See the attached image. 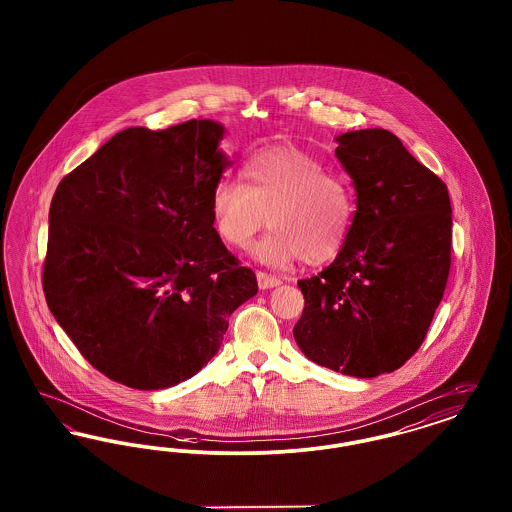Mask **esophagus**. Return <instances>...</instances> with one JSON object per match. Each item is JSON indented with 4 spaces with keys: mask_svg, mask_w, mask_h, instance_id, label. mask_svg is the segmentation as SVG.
Wrapping results in <instances>:
<instances>
[{
    "mask_svg": "<svg viewBox=\"0 0 512 512\" xmlns=\"http://www.w3.org/2000/svg\"><path fill=\"white\" fill-rule=\"evenodd\" d=\"M257 282H259V288H261V290H270V288H276V286L282 284L280 278L270 276L267 272H257Z\"/></svg>",
    "mask_w": 512,
    "mask_h": 512,
    "instance_id": "1",
    "label": "esophagus"
}]
</instances>
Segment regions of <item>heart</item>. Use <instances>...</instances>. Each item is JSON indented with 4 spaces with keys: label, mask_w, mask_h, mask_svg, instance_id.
<instances>
[{
    "label": "heart",
    "mask_w": 512,
    "mask_h": 512,
    "mask_svg": "<svg viewBox=\"0 0 512 512\" xmlns=\"http://www.w3.org/2000/svg\"><path fill=\"white\" fill-rule=\"evenodd\" d=\"M211 219L224 244L244 249L268 220L270 232L253 257L286 268L303 257L309 265L334 259L357 215L351 184L315 155L295 146H270L242 167V182L220 178L213 186Z\"/></svg>",
    "instance_id": "b5f03b06"
}]
</instances>
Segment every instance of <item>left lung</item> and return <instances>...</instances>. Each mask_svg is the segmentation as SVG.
Returning a JSON list of instances; mask_svg holds the SVG:
<instances>
[{
  "label": "left lung",
  "mask_w": 512,
  "mask_h": 512,
  "mask_svg": "<svg viewBox=\"0 0 512 512\" xmlns=\"http://www.w3.org/2000/svg\"><path fill=\"white\" fill-rule=\"evenodd\" d=\"M336 142L357 215L334 263L297 282L305 309L293 338L317 365L374 378L405 365L426 338L451 267V201L388 130Z\"/></svg>",
  "instance_id": "8db88e82"
}]
</instances>
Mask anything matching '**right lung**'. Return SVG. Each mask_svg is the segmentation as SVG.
<instances>
[{
	"label": "right lung",
	"instance_id": "obj_1",
	"mask_svg": "<svg viewBox=\"0 0 512 512\" xmlns=\"http://www.w3.org/2000/svg\"><path fill=\"white\" fill-rule=\"evenodd\" d=\"M222 138L211 119L126 128L51 199L49 311L90 365L128 388L192 378L259 290L211 219V190L230 167Z\"/></svg>",
	"mask_w": 512,
	"mask_h": 512
}]
</instances>
